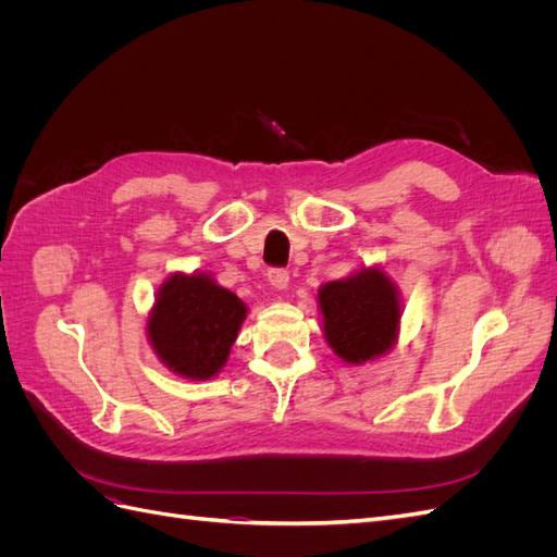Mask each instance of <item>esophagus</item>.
Returning <instances> with one entry per match:
<instances>
[{"label":"esophagus","instance_id":"esophagus-1","mask_svg":"<svg viewBox=\"0 0 557 557\" xmlns=\"http://www.w3.org/2000/svg\"><path fill=\"white\" fill-rule=\"evenodd\" d=\"M267 278H269V283H272L274 290H285V288H288V283H290V276H288V272H285V269H272V272L267 274Z\"/></svg>","mask_w":557,"mask_h":557}]
</instances>
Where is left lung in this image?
I'll return each mask as SVG.
<instances>
[{
	"mask_svg": "<svg viewBox=\"0 0 557 557\" xmlns=\"http://www.w3.org/2000/svg\"><path fill=\"white\" fill-rule=\"evenodd\" d=\"M318 309L325 342L348 364L376 360L397 344L401 299L381 267H360L342 281L320 285Z\"/></svg>",
	"mask_w": 557,
	"mask_h": 557,
	"instance_id": "obj_1",
	"label": "left lung"
}]
</instances>
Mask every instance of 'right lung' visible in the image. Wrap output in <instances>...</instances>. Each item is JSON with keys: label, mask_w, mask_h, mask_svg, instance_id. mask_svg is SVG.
<instances>
[{"label": "right lung", "mask_w": 557, "mask_h": 557, "mask_svg": "<svg viewBox=\"0 0 557 557\" xmlns=\"http://www.w3.org/2000/svg\"><path fill=\"white\" fill-rule=\"evenodd\" d=\"M248 307L207 272H174L148 311L146 336L176 376L207 381L225 367Z\"/></svg>", "instance_id": "right-lung-1"}]
</instances>
